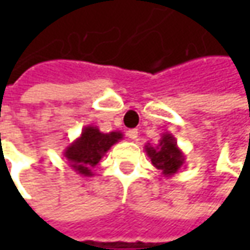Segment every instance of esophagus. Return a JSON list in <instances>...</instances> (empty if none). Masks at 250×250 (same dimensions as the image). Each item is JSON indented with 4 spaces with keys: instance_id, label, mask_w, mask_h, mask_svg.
I'll return each instance as SVG.
<instances>
[{
    "instance_id": "34e87169",
    "label": "esophagus",
    "mask_w": 250,
    "mask_h": 250,
    "mask_svg": "<svg viewBox=\"0 0 250 250\" xmlns=\"http://www.w3.org/2000/svg\"><path fill=\"white\" fill-rule=\"evenodd\" d=\"M128 138L132 140H135V139H138V136H139V132H138V129H129L128 130Z\"/></svg>"
}]
</instances>
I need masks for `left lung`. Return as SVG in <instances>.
Instances as JSON below:
<instances>
[{"instance_id":"left-lung-1","label":"left lung","mask_w":250,"mask_h":250,"mask_svg":"<svg viewBox=\"0 0 250 250\" xmlns=\"http://www.w3.org/2000/svg\"><path fill=\"white\" fill-rule=\"evenodd\" d=\"M145 150L151 164L160 169L164 177L169 178L175 175L185 164V154L178 147L175 136L169 132H164L161 135L157 146L153 147L150 143H147L145 146Z\"/></svg>"}]
</instances>
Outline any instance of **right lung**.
I'll return each mask as SVG.
<instances>
[{
    "label": "right lung",
    "mask_w": 250,
    "mask_h": 250,
    "mask_svg": "<svg viewBox=\"0 0 250 250\" xmlns=\"http://www.w3.org/2000/svg\"><path fill=\"white\" fill-rule=\"evenodd\" d=\"M122 138L124 135L120 130L103 133L97 126L87 125L82 129L81 136L65 147L63 157L76 174L82 177H93V168Z\"/></svg>",
    "instance_id": "1"
}]
</instances>
